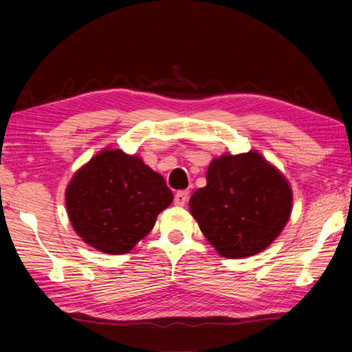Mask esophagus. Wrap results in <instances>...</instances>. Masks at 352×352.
Returning a JSON list of instances; mask_svg holds the SVG:
<instances>
[{
	"label": "esophagus",
	"mask_w": 352,
	"mask_h": 352,
	"mask_svg": "<svg viewBox=\"0 0 352 352\" xmlns=\"http://www.w3.org/2000/svg\"><path fill=\"white\" fill-rule=\"evenodd\" d=\"M189 199V190H178L175 194V205L177 206H184Z\"/></svg>",
	"instance_id": "obj_1"
}]
</instances>
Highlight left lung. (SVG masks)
I'll use <instances>...</instances> for the list:
<instances>
[{"mask_svg": "<svg viewBox=\"0 0 352 352\" xmlns=\"http://www.w3.org/2000/svg\"><path fill=\"white\" fill-rule=\"evenodd\" d=\"M290 183L259 152L214 158L206 186L190 195L189 211L223 258H248L281 234L292 214Z\"/></svg>", "mask_w": 352, "mask_h": 352, "instance_id": "8db88e82", "label": "left lung"}]
</instances>
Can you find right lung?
<instances>
[{
    "label": "right lung",
    "instance_id": "1",
    "mask_svg": "<svg viewBox=\"0 0 352 352\" xmlns=\"http://www.w3.org/2000/svg\"><path fill=\"white\" fill-rule=\"evenodd\" d=\"M172 200L164 178L141 157L110 147L83 164L65 190L77 236L107 254L129 253L151 233Z\"/></svg>",
    "mask_w": 352,
    "mask_h": 352
}]
</instances>
